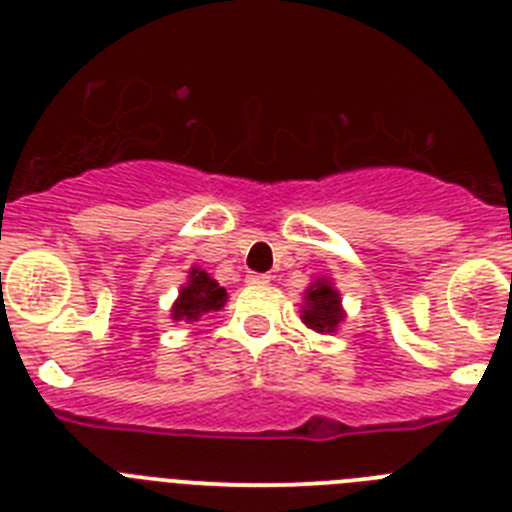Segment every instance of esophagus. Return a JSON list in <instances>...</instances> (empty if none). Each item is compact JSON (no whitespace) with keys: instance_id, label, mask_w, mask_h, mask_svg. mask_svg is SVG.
I'll use <instances>...</instances> for the list:
<instances>
[{"instance_id":"1","label":"esophagus","mask_w":512,"mask_h":512,"mask_svg":"<svg viewBox=\"0 0 512 512\" xmlns=\"http://www.w3.org/2000/svg\"><path fill=\"white\" fill-rule=\"evenodd\" d=\"M269 274H253V271H251V274H248V277H246V282H251V284H269Z\"/></svg>"}]
</instances>
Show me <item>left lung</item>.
<instances>
[{"label": "left lung", "mask_w": 512, "mask_h": 512, "mask_svg": "<svg viewBox=\"0 0 512 512\" xmlns=\"http://www.w3.org/2000/svg\"><path fill=\"white\" fill-rule=\"evenodd\" d=\"M305 300L307 302L305 310H302V320L312 330H318V333H333L343 318L341 297H338L336 289L330 287L325 279H318V282L307 289Z\"/></svg>", "instance_id": "left-lung-1"}]
</instances>
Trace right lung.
<instances>
[{"label":"right lung","instance_id":"add662e5","mask_svg":"<svg viewBox=\"0 0 512 512\" xmlns=\"http://www.w3.org/2000/svg\"><path fill=\"white\" fill-rule=\"evenodd\" d=\"M225 287L210 279L205 271L192 269L189 271V284L179 292V300H176L174 310V320H197L202 312L210 310H220L225 305Z\"/></svg>","mask_w":512,"mask_h":512}]
</instances>
